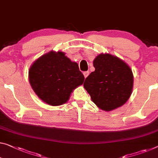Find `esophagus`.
Segmentation results:
<instances>
[{"mask_svg":"<svg viewBox=\"0 0 158 158\" xmlns=\"http://www.w3.org/2000/svg\"><path fill=\"white\" fill-rule=\"evenodd\" d=\"M89 74V71H85L84 73H83V75H84V76H85V77H86L88 76V75Z\"/></svg>","mask_w":158,"mask_h":158,"instance_id":"34e87169","label":"esophagus"}]
</instances>
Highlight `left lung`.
Here are the masks:
<instances>
[{
    "instance_id": "8db88e82",
    "label": "left lung",
    "mask_w": 158,
    "mask_h": 158,
    "mask_svg": "<svg viewBox=\"0 0 158 158\" xmlns=\"http://www.w3.org/2000/svg\"><path fill=\"white\" fill-rule=\"evenodd\" d=\"M93 65L95 70L83 84L92 101L106 111L123 105L129 99L133 86V76L129 65L110 54L97 56Z\"/></svg>"
}]
</instances>
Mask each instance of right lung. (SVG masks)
<instances>
[{
  "mask_svg": "<svg viewBox=\"0 0 158 158\" xmlns=\"http://www.w3.org/2000/svg\"><path fill=\"white\" fill-rule=\"evenodd\" d=\"M84 80L77 63L60 51L42 55L29 70L31 88L39 98L52 106L67 102L73 90L82 85Z\"/></svg>",
  "mask_w": 158,
  "mask_h": 158,
  "instance_id": "1",
  "label": "right lung"
}]
</instances>
